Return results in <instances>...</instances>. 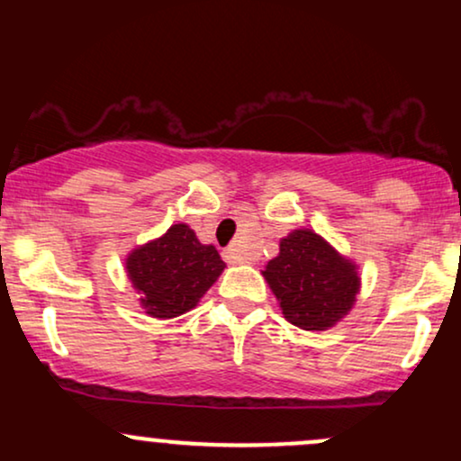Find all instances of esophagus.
Wrapping results in <instances>:
<instances>
[{
	"mask_svg": "<svg viewBox=\"0 0 461 461\" xmlns=\"http://www.w3.org/2000/svg\"><path fill=\"white\" fill-rule=\"evenodd\" d=\"M225 260L231 262V264H240L242 260H245V258H242L240 249H238L236 245H231V247L225 251Z\"/></svg>",
	"mask_w": 461,
	"mask_h": 461,
	"instance_id": "esophagus-1",
	"label": "esophagus"
}]
</instances>
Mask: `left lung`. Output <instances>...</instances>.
<instances>
[{
    "instance_id": "left-lung-1",
    "label": "left lung",
    "mask_w": 461,
    "mask_h": 461,
    "mask_svg": "<svg viewBox=\"0 0 461 461\" xmlns=\"http://www.w3.org/2000/svg\"><path fill=\"white\" fill-rule=\"evenodd\" d=\"M284 319L305 331H325L356 305L357 264L340 256L312 230H294L279 240V256L262 271Z\"/></svg>"
}]
</instances>
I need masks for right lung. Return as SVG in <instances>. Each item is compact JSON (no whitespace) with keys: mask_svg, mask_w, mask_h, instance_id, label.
<instances>
[{"mask_svg":"<svg viewBox=\"0 0 461 461\" xmlns=\"http://www.w3.org/2000/svg\"><path fill=\"white\" fill-rule=\"evenodd\" d=\"M225 262L214 245H201L194 230L176 223L156 240L131 249L125 271L151 319H176L199 303Z\"/></svg>","mask_w":461,"mask_h":461,"instance_id":"1","label":"right lung"}]
</instances>
